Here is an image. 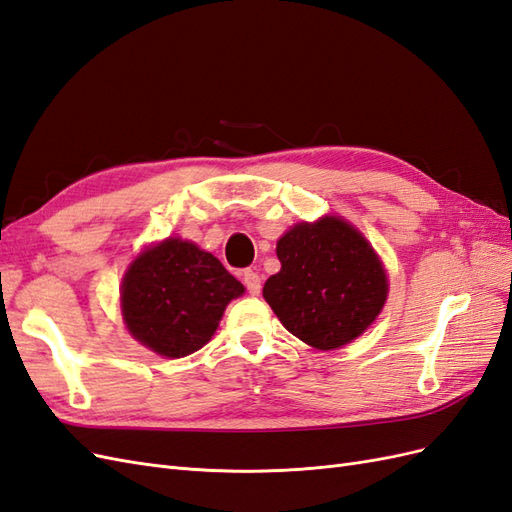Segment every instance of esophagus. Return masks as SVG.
I'll list each match as a JSON object with an SVG mask.
<instances>
[{"label":"esophagus","mask_w":512,"mask_h":512,"mask_svg":"<svg viewBox=\"0 0 512 512\" xmlns=\"http://www.w3.org/2000/svg\"><path fill=\"white\" fill-rule=\"evenodd\" d=\"M243 284L250 294H258L260 292V275L254 271H245L243 273Z\"/></svg>","instance_id":"1"}]
</instances>
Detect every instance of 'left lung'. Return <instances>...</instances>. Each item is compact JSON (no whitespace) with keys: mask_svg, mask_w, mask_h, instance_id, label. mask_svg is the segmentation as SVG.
Returning a JSON list of instances; mask_svg holds the SVG:
<instances>
[{"mask_svg":"<svg viewBox=\"0 0 512 512\" xmlns=\"http://www.w3.org/2000/svg\"><path fill=\"white\" fill-rule=\"evenodd\" d=\"M280 273L262 297L284 327L316 350H337L382 312L389 280L374 247L346 220L294 224L277 241Z\"/></svg>","mask_w":512,"mask_h":512,"instance_id":"obj_1","label":"left lung"}]
</instances>
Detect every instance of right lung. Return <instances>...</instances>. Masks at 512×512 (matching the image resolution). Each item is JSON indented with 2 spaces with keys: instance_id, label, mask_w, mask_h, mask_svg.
Wrapping results in <instances>:
<instances>
[{
  "instance_id": "add662e5",
  "label": "right lung",
  "mask_w": 512,
  "mask_h": 512,
  "mask_svg": "<svg viewBox=\"0 0 512 512\" xmlns=\"http://www.w3.org/2000/svg\"><path fill=\"white\" fill-rule=\"evenodd\" d=\"M243 292L213 254L168 237L138 254L123 275L121 316L136 342L181 359L209 342L226 305Z\"/></svg>"
}]
</instances>
